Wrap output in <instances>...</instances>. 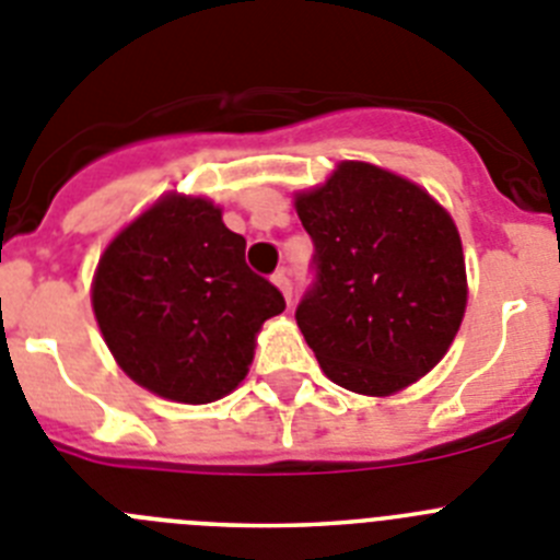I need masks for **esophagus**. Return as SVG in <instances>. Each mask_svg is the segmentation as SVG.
I'll list each match as a JSON object with an SVG mask.
<instances>
[{"label":"esophagus","mask_w":560,"mask_h":560,"mask_svg":"<svg viewBox=\"0 0 560 560\" xmlns=\"http://www.w3.org/2000/svg\"><path fill=\"white\" fill-rule=\"evenodd\" d=\"M271 280H275L277 289L283 291L285 303H291V277H289V271H285V269L275 271V275H271Z\"/></svg>","instance_id":"esophagus-1"}]
</instances>
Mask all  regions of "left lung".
I'll return each mask as SVG.
<instances>
[{
    "instance_id": "8db88e82",
    "label": "left lung",
    "mask_w": 560,
    "mask_h": 560,
    "mask_svg": "<svg viewBox=\"0 0 560 560\" xmlns=\"http://www.w3.org/2000/svg\"><path fill=\"white\" fill-rule=\"evenodd\" d=\"M314 280L296 305L325 375L361 395L409 387L443 359L465 314L457 226L427 190L364 162H341L296 196Z\"/></svg>"
}]
</instances>
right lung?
Masks as SVG:
<instances>
[{"label": "right lung", "mask_w": 560, "mask_h": 560, "mask_svg": "<svg viewBox=\"0 0 560 560\" xmlns=\"http://www.w3.org/2000/svg\"><path fill=\"white\" fill-rule=\"evenodd\" d=\"M244 235L207 199L167 196L103 252L92 289L97 325L140 387L210 404L244 381L255 334L283 314L275 283L246 266Z\"/></svg>", "instance_id": "add662e5"}]
</instances>
